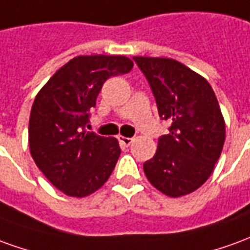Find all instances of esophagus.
Wrapping results in <instances>:
<instances>
[{"label": "esophagus", "instance_id": "1", "mask_svg": "<svg viewBox=\"0 0 250 250\" xmlns=\"http://www.w3.org/2000/svg\"><path fill=\"white\" fill-rule=\"evenodd\" d=\"M118 141H120V144L122 146H129V145L132 144L133 139L132 137H125V136H118Z\"/></svg>", "mask_w": 250, "mask_h": 250}]
</instances>
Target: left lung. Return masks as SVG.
Masks as SVG:
<instances>
[{
	"instance_id": "obj_1",
	"label": "left lung",
	"mask_w": 250,
	"mask_h": 250,
	"mask_svg": "<svg viewBox=\"0 0 250 250\" xmlns=\"http://www.w3.org/2000/svg\"><path fill=\"white\" fill-rule=\"evenodd\" d=\"M156 100L168 134L144 163L150 185L172 198L199 188L211 175L225 143V121L206 79L178 60L134 56Z\"/></svg>"
}]
</instances>
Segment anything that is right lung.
I'll return each instance as SVG.
<instances>
[{"instance_id":"1","label":"right lung","mask_w":250,"mask_h":250,"mask_svg":"<svg viewBox=\"0 0 250 250\" xmlns=\"http://www.w3.org/2000/svg\"><path fill=\"white\" fill-rule=\"evenodd\" d=\"M121 55H82L60 67L37 93L29 117V149L39 169L68 196L101 188L121 153L118 141L86 132L90 109L110 77L128 74Z\"/></svg>"}]
</instances>
